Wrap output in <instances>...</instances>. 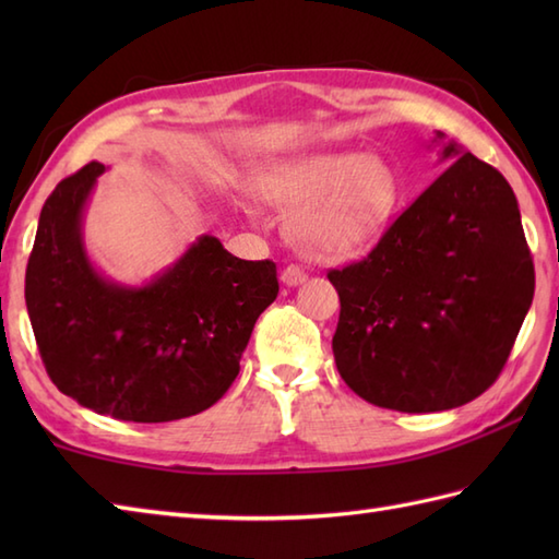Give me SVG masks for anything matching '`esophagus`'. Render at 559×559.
Masks as SVG:
<instances>
[{"label": "esophagus", "instance_id": "34e87169", "mask_svg": "<svg viewBox=\"0 0 559 559\" xmlns=\"http://www.w3.org/2000/svg\"><path fill=\"white\" fill-rule=\"evenodd\" d=\"M281 281L286 283L288 288H295V286H300V283L307 281V273H305V269L298 266V264H288L286 269L281 271Z\"/></svg>", "mask_w": 559, "mask_h": 559}]
</instances>
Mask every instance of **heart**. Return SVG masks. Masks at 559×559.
<instances>
[{"label":"heart","mask_w":559,"mask_h":559,"mask_svg":"<svg viewBox=\"0 0 559 559\" xmlns=\"http://www.w3.org/2000/svg\"><path fill=\"white\" fill-rule=\"evenodd\" d=\"M259 197L290 211L288 240L312 257H358L386 235L401 187L389 163L358 151L312 153L271 168Z\"/></svg>","instance_id":"heart-1"}]
</instances>
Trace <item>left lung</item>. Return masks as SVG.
I'll return each mask as SVG.
<instances>
[{"instance_id":"obj_1","label":"left lung","mask_w":559,"mask_h":559,"mask_svg":"<svg viewBox=\"0 0 559 559\" xmlns=\"http://www.w3.org/2000/svg\"><path fill=\"white\" fill-rule=\"evenodd\" d=\"M449 168L362 261L329 271L341 300L331 348L355 394L435 413L495 384L533 302L536 273L512 187L437 132Z\"/></svg>"}]
</instances>
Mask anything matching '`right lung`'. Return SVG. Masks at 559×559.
I'll return each instance as SVG.
<instances>
[{
	"label": "right lung",
	"mask_w": 559,
	"mask_h": 559,
	"mask_svg": "<svg viewBox=\"0 0 559 559\" xmlns=\"http://www.w3.org/2000/svg\"><path fill=\"white\" fill-rule=\"evenodd\" d=\"M103 163L47 197L26 269V307L55 386L83 408L129 423H170L211 408L240 372L259 314L276 300L273 261L233 257L201 235L144 286L91 264L83 211Z\"/></svg>",
	"instance_id": "obj_1"
}]
</instances>
